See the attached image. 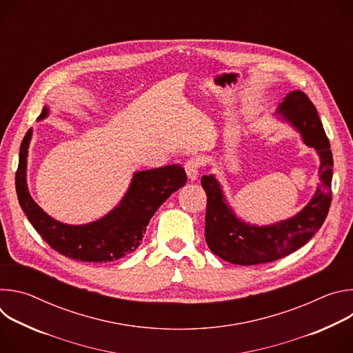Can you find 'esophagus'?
<instances>
[{"label":"esophagus","instance_id":"1","mask_svg":"<svg viewBox=\"0 0 353 353\" xmlns=\"http://www.w3.org/2000/svg\"><path fill=\"white\" fill-rule=\"evenodd\" d=\"M199 168H201V163H199V161H198V159H195V158L188 159V161L185 162L184 169H185V173H187V176H188V179H190L191 181L196 180V177H198V172H199Z\"/></svg>","mask_w":353,"mask_h":353}]
</instances>
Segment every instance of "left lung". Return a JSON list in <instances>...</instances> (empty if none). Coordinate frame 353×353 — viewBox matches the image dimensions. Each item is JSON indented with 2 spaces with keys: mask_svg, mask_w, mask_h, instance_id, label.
Returning a JSON list of instances; mask_svg holds the SVG:
<instances>
[{
  "mask_svg": "<svg viewBox=\"0 0 353 353\" xmlns=\"http://www.w3.org/2000/svg\"><path fill=\"white\" fill-rule=\"evenodd\" d=\"M314 148L321 159L320 185L310 203L296 216L271 226H251L228 207L216 179L203 176L207 194L205 240L214 254L237 265H257L279 260L305 245L324 223L332 199V152L316 106L301 90H292L278 110Z\"/></svg>",
  "mask_w": 353,
  "mask_h": 353,
  "instance_id": "left-lung-1",
  "label": "left lung"
}]
</instances>
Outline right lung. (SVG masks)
Returning a JSON list of instances; mask_svg holds the SVG:
<instances>
[{
  "label": "right lung",
  "mask_w": 353,
  "mask_h": 353,
  "mask_svg": "<svg viewBox=\"0 0 353 353\" xmlns=\"http://www.w3.org/2000/svg\"><path fill=\"white\" fill-rule=\"evenodd\" d=\"M47 116L44 108L39 120ZM29 130L21 143L15 176L19 205L32 226L57 253L85 263H110L130 256L142 241L146 226L165 201L187 181L184 169L169 165L138 172L117 208L96 222L71 226L50 218L32 199L26 185Z\"/></svg>",
  "instance_id": "obj_1"
}]
</instances>
